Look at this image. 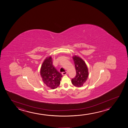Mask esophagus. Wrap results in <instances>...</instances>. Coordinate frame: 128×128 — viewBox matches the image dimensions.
<instances>
[{
    "label": "esophagus",
    "mask_w": 128,
    "mask_h": 128,
    "mask_svg": "<svg viewBox=\"0 0 128 128\" xmlns=\"http://www.w3.org/2000/svg\"><path fill=\"white\" fill-rule=\"evenodd\" d=\"M68 74V72H67V71H66L65 72H62V75H66Z\"/></svg>",
    "instance_id": "esophagus-1"
}]
</instances>
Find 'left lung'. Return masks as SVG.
Here are the masks:
<instances>
[{
    "mask_svg": "<svg viewBox=\"0 0 128 128\" xmlns=\"http://www.w3.org/2000/svg\"><path fill=\"white\" fill-rule=\"evenodd\" d=\"M75 64L76 76L72 79V84L76 87H81L86 82L89 75L88 67L85 62L79 56L75 55L72 56Z\"/></svg>",
    "mask_w": 128,
    "mask_h": 128,
    "instance_id": "8db88e82",
    "label": "left lung"
}]
</instances>
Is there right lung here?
I'll return each mask as SVG.
<instances>
[{
  "instance_id": "add662e5",
  "label": "right lung",
  "mask_w": 128,
  "mask_h": 128,
  "mask_svg": "<svg viewBox=\"0 0 128 128\" xmlns=\"http://www.w3.org/2000/svg\"><path fill=\"white\" fill-rule=\"evenodd\" d=\"M40 75L44 84L52 89L60 86L62 76L53 66L51 56L46 58L43 62L40 68Z\"/></svg>"
}]
</instances>
